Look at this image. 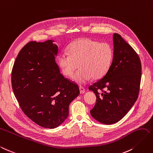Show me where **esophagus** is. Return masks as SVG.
<instances>
[{
    "instance_id": "1",
    "label": "esophagus",
    "mask_w": 153,
    "mask_h": 153,
    "mask_svg": "<svg viewBox=\"0 0 153 153\" xmlns=\"http://www.w3.org/2000/svg\"><path fill=\"white\" fill-rule=\"evenodd\" d=\"M79 89H80V92L81 94H83V93H85V89L83 88V87L80 85V86L79 87Z\"/></svg>"
}]
</instances>
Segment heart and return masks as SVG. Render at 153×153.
<instances>
[{
	"instance_id": "b5f03b06",
	"label": "heart",
	"mask_w": 153,
	"mask_h": 153,
	"mask_svg": "<svg viewBox=\"0 0 153 153\" xmlns=\"http://www.w3.org/2000/svg\"><path fill=\"white\" fill-rule=\"evenodd\" d=\"M69 54L62 53L58 63L65 75L71 76L78 64L80 68L73 76L78 83H84L89 78L98 80L109 71L114 57L113 49L107 43L90 39H78L68 48Z\"/></svg>"
}]
</instances>
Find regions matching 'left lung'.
<instances>
[{
	"label": "left lung",
	"instance_id": "obj_1",
	"mask_svg": "<svg viewBox=\"0 0 153 153\" xmlns=\"http://www.w3.org/2000/svg\"><path fill=\"white\" fill-rule=\"evenodd\" d=\"M114 57L109 71L89 89L97 102L90 111L91 116L104 124L117 123L137 101L142 77L138 54L118 33L113 35Z\"/></svg>",
	"mask_w": 153,
	"mask_h": 153
}]
</instances>
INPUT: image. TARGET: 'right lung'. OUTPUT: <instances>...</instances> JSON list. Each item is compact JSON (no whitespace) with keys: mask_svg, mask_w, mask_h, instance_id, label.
Instances as JSON below:
<instances>
[{"mask_svg":"<svg viewBox=\"0 0 153 153\" xmlns=\"http://www.w3.org/2000/svg\"><path fill=\"white\" fill-rule=\"evenodd\" d=\"M48 40L30 42L20 50L12 69L11 84L20 107L36 124L54 129L69 114V105L80 94L64 78L55 62L59 48Z\"/></svg>","mask_w":153,"mask_h":153,"instance_id":"obj_1","label":"right lung"}]
</instances>
